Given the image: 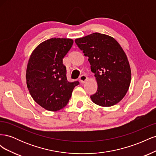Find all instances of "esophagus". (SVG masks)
<instances>
[{
  "mask_svg": "<svg viewBox=\"0 0 156 156\" xmlns=\"http://www.w3.org/2000/svg\"><path fill=\"white\" fill-rule=\"evenodd\" d=\"M87 80V77L85 75H81V76L79 77V81L81 83H84Z\"/></svg>",
  "mask_w": 156,
  "mask_h": 156,
  "instance_id": "34e87169",
  "label": "esophagus"
}]
</instances>
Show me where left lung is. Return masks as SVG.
Returning a JSON list of instances; mask_svg holds the SVG:
<instances>
[{
    "label": "left lung",
    "instance_id": "obj_1",
    "mask_svg": "<svg viewBox=\"0 0 156 156\" xmlns=\"http://www.w3.org/2000/svg\"><path fill=\"white\" fill-rule=\"evenodd\" d=\"M88 56L95 74L98 90L92 101L102 107H111L121 101L130 85L131 69L127 56L117 41L108 35L95 32L75 40Z\"/></svg>",
    "mask_w": 156,
    "mask_h": 156
}]
</instances>
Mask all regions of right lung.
Here are the masks:
<instances>
[{"instance_id": "add662e5", "label": "right lung", "mask_w": 156, "mask_h": 156, "mask_svg": "<svg viewBox=\"0 0 156 156\" xmlns=\"http://www.w3.org/2000/svg\"><path fill=\"white\" fill-rule=\"evenodd\" d=\"M69 38H51L33 51L28 62L26 80L32 98L37 104L50 111L67 105L79 81L70 83L62 58L72 48Z\"/></svg>"}]
</instances>
